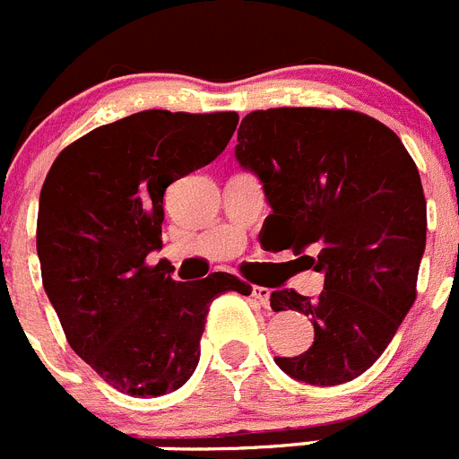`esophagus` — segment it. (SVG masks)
<instances>
[{
	"instance_id": "1",
	"label": "esophagus",
	"mask_w": 459,
	"mask_h": 459,
	"mask_svg": "<svg viewBox=\"0 0 459 459\" xmlns=\"http://www.w3.org/2000/svg\"><path fill=\"white\" fill-rule=\"evenodd\" d=\"M252 298L259 302L262 307L271 305V289L266 287H252Z\"/></svg>"
}]
</instances>
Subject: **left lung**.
<instances>
[{"instance_id":"obj_1","label":"left lung","mask_w":459,"mask_h":459,"mask_svg":"<svg viewBox=\"0 0 459 459\" xmlns=\"http://www.w3.org/2000/svg\"><path fill=\"white\" fill-rule=\"evenodd\" d=\"M234 157L257 175L273 209L264 222L268 246L293 247L325 277L316 298L271 293L275 312L293 309L314 325L312 346L275 364L307 385L355 380L416 300L428 227L416 163L376 117L309 107L247 113Z\"/></svg>"}]
</instances>
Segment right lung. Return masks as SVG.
<instances>
[{
  "label": "right lung",
  "mask_w": 459,
  "mask_h": 459,
  "mask_svg": "<svg viewBox=\"0 0 459 459\" xmlns=\"http://www.w3.org/2000/svg\"><path fill=\"white\" fill-rule=\"evenodd\" d=\"M238 125L234 111L134 113L67 145L38 204L43 287L67 343L104 382L129 396H163L200 361L209 305L250 287L230 273L175 281L150 266L161 247L163 195L212 163Z\"/></svg>",
  "instance_id": "add662e5"
}]
</instances>
